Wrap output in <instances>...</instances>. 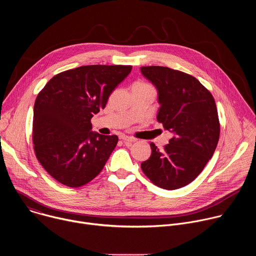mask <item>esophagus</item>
Wrapping results in <instances>:
<instances>
[{
    "mask_svg": "<svg viewBox=\"0 0 256 256\" xmlns=\"http://www.w3.org/2000/svg\"><path fill=\"white\" fill-rule=\"evenodd\" d=\"M120 140H122L124 142H126V144L136 142L134 138H130V136H120Z\"/></svg>",
    "mask_w": 256,
    "mask_h": 256,
    "instance_id": "1",
    "label": "esophagus"
}]
</instances>
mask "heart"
Here are the masks:
<instances>
[{
  "label": "heart",
  "mask_w": 256,
  "mask_h": 256,
  "mask_svg": "<svg viewBox=\"0 0 256 256\" xmlns=\"http://www.w3.org/2000/svg\"><path fill=\"white\" fill-rule=\"evenodd\" d=\"M142 84H144V83H142Z\"/></svg>",
  "instance_id": "1"
}]
</instances>
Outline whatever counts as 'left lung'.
I'll list each match as a JSON object with an SVG mask.
<instances>
[{
  "label": "left lung",
  "instance_id": "left-lung-1",
  "mask_svg": "<svg viewBox=\"0 0 256 256\" xmlns=\"http://www.w3.org/2000/svg\"><path fill=\"white\" fill-rule=\"evenodd\" d=\"M142 74L158 90L157 120L173 134L159 150L151 142V157L140 164L153 184L173 190L194 181L212 157L220 136L214 99L194 76L167 66H142Z\"/></svg>",
  "mask_w": 256,
  "mask_h": 256
}]
</instances>
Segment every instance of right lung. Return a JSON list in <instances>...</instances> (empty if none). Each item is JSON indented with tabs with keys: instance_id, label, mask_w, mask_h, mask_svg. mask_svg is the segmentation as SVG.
Wrapping results in <instances>:
<instances>
[{
	"instance_id": "obj_1",
	"label": "right lung",
	"mask_w": 256,
	"mask_h": 256,
	"mask_svg": "<svg viewBox=\"0 0 256 256\" xmlns=\"http://www.w3.org/2000/svg\"><path fill=\"white\" fill-rule=\"evenodd\" d=\"M132 66H82L52 77L36 97L32 140L36 158L60 184L80 188L103 169L118 142L91 132V118Z\"/></svg>"
}]
</instances>
